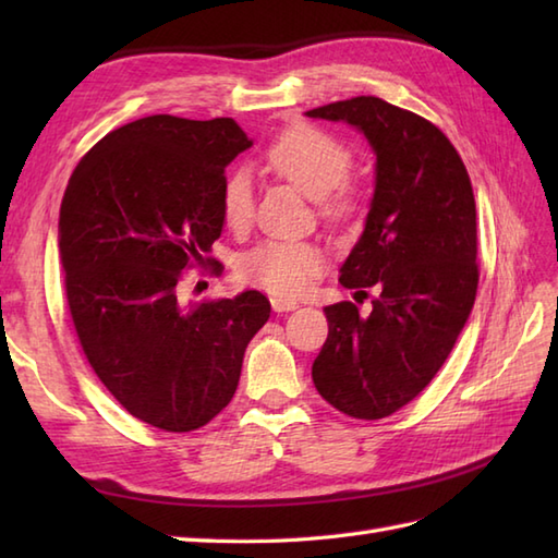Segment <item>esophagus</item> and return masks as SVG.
<instances>
[{"label":"esophagus","instance_id":"esophagus-1","mask_svg":"<svg viewBox=\"0 0 558 558\" xmlns=\"http://www.w3.org/2000/svg\"><path fill=\"white\" fill-rule=\"evenodd\" d=\"M270 306H272V312H278V314H282V312H292V310H298V302L294 300H288V298H280V294H272L270 298Z\"/></svg>","mask_w":558,"mask_h":558}]
</instances>
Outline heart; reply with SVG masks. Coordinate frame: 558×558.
<instances>
[{
  "label": "heart",
  "instance_id": "heart-1",
  "mask_svg": "<svg viewBox=\"0 0 558 558\" xmlns=\"http://www.w3.org/2000/svg\"><path fill=\"white\" fill-rule=\"evenodd\" d=\"M260 158L302 192L318 196V213L333 225L360 216L364 189L350 177L354 153L338 136L314 124H292L270 141ZM222 220L242 232L254 220V184L244 170H234L222 184ZM326 248L314 240H264L240 256L236 272L248 286L278 294H298L324 270Z\"/></svg>",
  "mask_w": 558,
  "mask_h": 558
}]
</instances>
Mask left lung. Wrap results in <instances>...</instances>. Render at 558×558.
Listing matches in <instances>:
<instances>
[{
    "label": "left lung",
    "instance_id": "obj_1",
    "mask_svg": "<svg viewBox=\"0 0 558 558\" xmlns=\"http://www.w3.org/2000/svg\"><path fill=\"white\" fill-rule=\"evenodd\" d=\"M362 129L376 153L364 234L340 286L366 298L324 306L328 338L314 360L318 393L354 420H384L429 386L477 298V210L470 174L448 136L424 117L360 96L306 112Z\"/></svg>",
    "mask_w": 558,
    "mask_h": 558
}]
</instances>
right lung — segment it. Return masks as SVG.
Instances as JSON below:
<instances>
[{
  "label": "right lung",
  "instance_id": "1",
  "mask_svg": "<svg viewBox=\"0 0 558 558\" xmlns=\"http://www.w3.org/2000/svg\"><path fill=\"white\" fill-rule=\"evenodd\" d=\"M252 146L230 117L150 114L102 136L71 172L59 256L78 345L120 405L162 432L228 408L248 340L268 322L258 290L182 300L189 268L222 232L225 168Z\"/></svg>",
  "mask_w": 558,
  "mask_h": 558
}]
</instances>
